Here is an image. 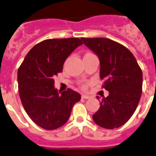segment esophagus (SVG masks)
<instances>
[{
    "label": "esophagus",
    "instance_id": "34e87169",
    "mask_svg": "<svg viewBox=\"0 0 156 156\" xmlns=\"http://www.w3.org/2000/svg\"><path fill=\"white\" fill-rule=\"evenodd\" d=\"M82 98H84V99H88V98H90V96L87 95V94H82Z\"/></svg>",
    "mask_w": 156,
    "mask_h": 156
}]
</instances>
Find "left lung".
Wrapping results in <instances>:
<instances>
[{
	"instance_id": "obj_1",
	"label": "left lung",
	"mask_w": 156,
	"mask_h": 156,
	"mask_svg": "<svg viewBox=\"0 0 156 156\" xmlns=\"http://www.w3.org/2000/svg\"><path fill=\"white\" fill-rule=\"evenodd\" d=\"M81 39L98 56L102 87L109 91L93 115L94 122L103 128H118L131 119L138 107L143 87L141 69L131 52L119 43L103 37Z\"/></svg>"
}]
</instances>
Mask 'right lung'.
<instances>
[{
    "label": "right lung",
    "instance_id": "1",
    "mask_svg": "<svg viewBox=\"0 0 156 156\" xmlns=\"http://www.w3.org/2000/svg\"><path fill=\"white\" fill-rule=\"evenodd\" d=\"M81 45L82 41L75 37L45 40L30 49L19 68L20 98L27 115L41 128L54 130L64 125L73 106L81 99L80 94L71 89L60 94L54 79Z\"/></svg>",
    "mask_w": 156,
    "mask_h": 156
}]
</instances>
